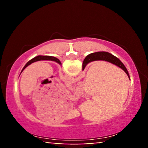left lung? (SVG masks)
Segmentation results:
<instances>
[{
  "mask_svg": "<svg viewBox=\"0 0 148 148\" xmlns=\"http://www.w3.org/2000/svg\"><path fill=\"white\" fill-rule=\"evenodd\" d=\"M53 61L55 62H57V63H59V64H61V61H59V60L56 58V57H52V56H36L34 58L32 59L31 60H30L29 61H28L27 62V64L25 65V66L23 68L21 71V72L23 71V70L30 65L31 64H32V62H36V61Z\"/></svg>",
  "mask_w": 148,
  "mask_h": 148,
  "instance_id": "8db88e82",
  "label": "left lung"
}]
</instances>
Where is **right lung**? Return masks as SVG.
I'll use <instances>...</instances> for the list:
<instances>
[{"label":"right lung","instance_id":"right-lung-1","mask_svg":"<svg viewBox=\"0 0 148 148\" xmlns=\"http://www.w3.org/2000/svg\"><path fill=\"white\" fill-rule=\"evenodd\" d=\"M95 61H105L116 65V66L119 67V68H121L123 71H124V72L127 74L129 78L130 79L129 72L127 71L126 67L125 66V65L123 64V62L118 58H117L116 57H115L113 55L106 51L95 52V53H92L88 55L84 60L83 64H82V70L84 71L85 67L89 62Z\"/></svg>","mask_w":148,"mask_h":148}]
</instances>
